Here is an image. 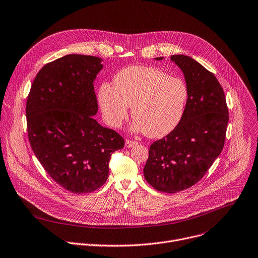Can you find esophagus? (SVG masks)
Here are the masks:
<instances>
[{
	"instance_id": "1",
	"label": "esophagus",
	"mask_w": 258,
	"mask_h": 258,
	"mask_svg": "<svg viewBox=\"0 0 258 258\" xmlns=\"http://www.w3.org/2000/svg\"><path fill=\"white\" fill-rule=\"evenodd\" d=\"M136 145H138V142H136V141H130V140H126V141H125V147L126 148H132Z\"/></svg>"
}]
</instances>
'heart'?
I'll return each instance as SVG.
<instances>
[{
    "label": "heart",
    "mask_w": 258,
    "mask_h": 258,
    "mask_svg": "<svg viewBox=\"0 0 258 258\" xmlns=\"http://www.w3.org/2000/svg\"><path fill=\"white\" fill-rule=\"evenodd\" d=\"M188 97L183 79L145 66L121 70L114 77V85L103 83L98 91L99 104L109 125L118 127L132 107L135 118L132 132H145L151 138L166 136L178 126Z\"/></svg>",
    "instance_id": "1"
}]
</instances>
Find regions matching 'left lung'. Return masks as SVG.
Masks as SVG:
<instances>
[{
	"label": "left lung",
	"mask_w": 258,
	"mask_h": 258,
	"mask_svg": "<svg viewBox=\"0 0 258 258\" xmlns=\"http://www.w3.org/2000/svg\"><path fill=\"white\" fill-rule=\"evenodd\" d=\"M171 60L184 75L188 102L178 126L150 146L144 176L155 189L175 194L199 182L221 153L228 110L214 74L190 56L176 54Z\"/></svg>",
	"instance_id": "8db88e82"
}]
</instances>
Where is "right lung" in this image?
I'll return each instance as SVG.
<instances>
[{"label":"right lung","mask_w":258,"mask_h":258,"mask_svg":"<svg viewBox=\"0 0 258 258\" xmlns=\"http://www.w3.org/2000/svg\"><path fill=\"white\" fill-rule=\"evenodd\" d=\"M97 56L68 54L45 64L27 102L32 149L48 175L73 194L98 189L109 175L112 153L124 140L96 119L93 87L103 69Z\"/></svg>","instance_id":"1"}]
</instances>
